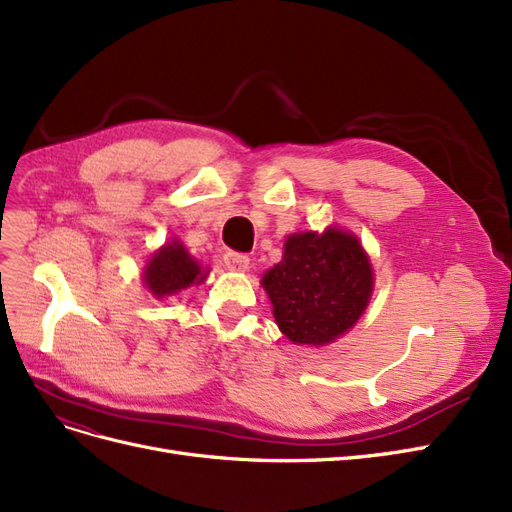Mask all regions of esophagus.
Here are the masks:
<instances>
[{
	"mask_svg": "<svg viewBox=\"0 0 512 512\" xmlns=\"http://www.w3.org/2000/svg\"><path fill=\"white\" fill-rule=\"evenodd\" d=\"M225 266L229 268V270H234V272H244L246 268H249V255H244V253H236V251H227L225 253Z\"/></svg>",
	"mask_w": 512,
	"mask_h": 512,
	"instance_id": "1",
	"label": "esophagus"
}]
</instances>
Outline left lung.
Returning <instances> with one entry per match:
<instances>
[{
	"mask_svg": "<svg viewBox=\"0 0 512 512\" xmlns=\"http://www.w3.org/2000/svg\"><path fill=\"white\" fill-rule=\"evenodd\" d=\"M274 319L295 344L334 342L368 306L372 268L355 236L327 229L293 234L283 261L263 276Z\"/></svg>",
	"mask_w": 512,
	"mask_h": 512,
	"instance_id": "1",
	"label": "left lung"
}]
</instances>
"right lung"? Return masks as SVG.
Here are the masks:
<instances>
[{"label":"right lung","mask_w":512,"mask_h":512,"mask_svg":"<svg viewBox=\"0 0 512 512\" xmlns=\"http://www.w3.org/2000/svg\"><path fill=\"white\" fill-rule=\"evenodd\" d=\"M206 276L180 242H170L159 253L153 255L144 270V283L157 298H166L191 287L193 283H202Z\"/></svg>","instance_id":"right-lung-1"}]
</instances>
